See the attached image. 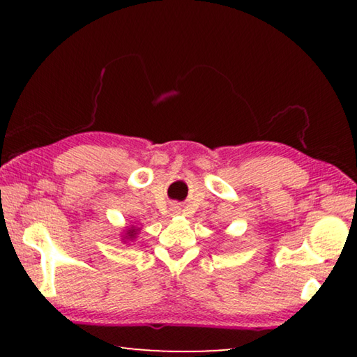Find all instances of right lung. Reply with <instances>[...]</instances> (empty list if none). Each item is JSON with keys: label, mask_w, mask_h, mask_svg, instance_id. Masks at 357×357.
Here are the masks:
<instances>
[{"label": "right lung", "mask_w": 357, "mask_h": 357, "mask_svg": "<svg viewBox=\"0 0 357 357\" xmlns=\"http://www.w3.org/2000/svg\"><path fill=\"white\" fill-rule=\"evenodd\" d=\"M137 231H138L137 228H130V229H128V236H126V238H128V239H134V238H135V234H137Z\"/></svg>", "instance_id": "add662e5"}]
</instances>
